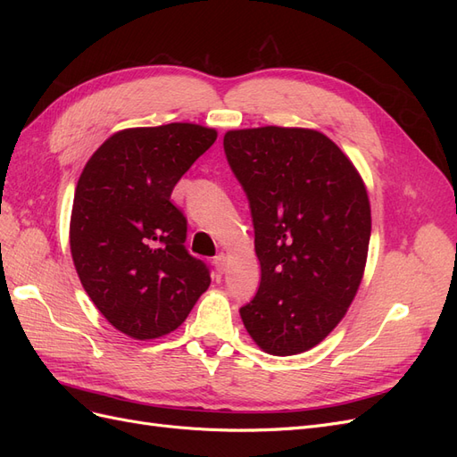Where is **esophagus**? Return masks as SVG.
I'll list each match as a JSON object with an SVG mask.
<instances>
[{
  "label": "esophagus",
  "mask_w": 457,
  "mask_h": 457,
  "mask_svg": "<svg viewBox=\"0 0 457 457\" xmlns=\"http://www.w3.org/2000/svg\"><path fill=\"white\" fill-rule=\"evenodd\" d=\"M213 265H215L217 274H225V270H227V255H225V253L217 255V257L213 259Z\"/></svg>",
  "instance_id": "34e87169"
}]
</instances>
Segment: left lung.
<instances>
[{"label":"left lung","mask_w":457,"mask_h":457,"mask_svg":"<svg viewBox=\"0 0 457 457\" xmlns=\"http://www.w3.org/2000/svg\"><path fill=\"white\" fill-rule=\"evenodd\" d=\"M223 146L250 200L261 262L242 322L269 354L305 353L341 322L362 282L371 232L364 181L314 129H234Z\"/></svg>","instance_id":"1"}]
</instances>
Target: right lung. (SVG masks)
Wrapping results in <instances>:
<instances>
[{
  "instance_id": "add662e5",
  "label": "right lung",
  "mask_w": 457,
  "mask_h": 457,
  "mask_svg": "<svg viewBox=\"0 0 457 457\" xmlns=\"http://www.w3.org/2000/svg\"><path fill=\"white\" fill-rule=\"evenodd\" d=\"M215 139L198 123L123 129L79 175L74 267L95 307L133 339L171 334L210 287V269L187 252V219L171 192Z\"/></svg>"
}]
</instances>
